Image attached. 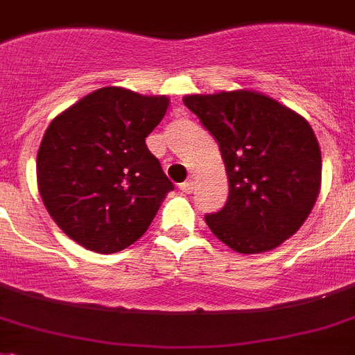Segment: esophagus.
Listing matches in <instances>:
<instances>
[{
  "label": "esophagus",
  "mask_w": 355,
  "mask_h": 355,
  "mask_svg": "<svg viewBox=\"0 0 355 355\" xmlns=\"http://www.w3.org/2000/svg\"><path fill=\"white\" fill-rule=\"evenodd\" d=\"M180 189L184 194H190V192L194 190V183H192V181H183V183L180 184Z\"/></svg>",
  "instance_id": "esophagus-1"
}]
</instances>
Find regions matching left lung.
Returning <instances> with one entry per match:
<instances>
[{
    "mask_svg": "<svg viewBox=\"0 0 355 355\" xmlns=\"http://www.w3.org/2000/svg\"><path fill=\"white\" fill-rule=\"evenodd\" d=\"M218 141L228 198L207 214L212 234L232 250H272L300 230L321 187V150L306 119L250 90L187 96Z\"/></svg>",
    "mask_w": 355,
    "mask_h": 355,
    "instance_id": "left-lung-1",
    "label": "left lung"
}]
</instances>
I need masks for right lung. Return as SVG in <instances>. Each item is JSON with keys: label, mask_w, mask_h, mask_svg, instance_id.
<instances>
[{"label": "right lung", "mask_w": 355, "mask_h": 355, "mask_svg": "<svg viewBox=\"0 0 355 355\" xmlns=\"http://www.w3.org/2000/svg\"><path fill=\"white\" fill-rule=\"evenodd\" d=\"M166 108L165 96L105 87L49 125L37 187L55 225L81 247L99 254L130 247L174 190L145 143Z\"/></svg>", "instance_id": "1"}]
</instances>
